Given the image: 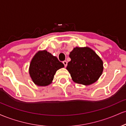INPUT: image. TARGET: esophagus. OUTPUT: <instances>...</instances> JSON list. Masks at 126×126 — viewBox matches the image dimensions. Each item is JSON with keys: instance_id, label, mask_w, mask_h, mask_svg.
Masks as SVG:
<instances>
[{"instance_id": "1", "label": "esophagus", "mask_w": 126, "mask_h": 126, "mask_svg": "<svg viewBox=\"0 0 126 126\" xmlns=\"http://www.w3.org/2000/svg\"><path fill=\"white\" fill-rule=\"evenodd\" d=\"M63 64H64V66H65V67H66V66H67V62L66 61V60H64V61H63Z\"/></svg>"}]
</instances>
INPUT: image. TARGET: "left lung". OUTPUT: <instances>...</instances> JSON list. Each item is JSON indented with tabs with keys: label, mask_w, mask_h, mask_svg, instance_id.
Masks as SVG:
<instances>
[{
	"label": "left lung",
	"mask_w": 126,
	"mask_h": 126,
	"mask_svg": "<svg viewBox=\"0 0 126 126\" xmlns=\"http://www.w3.org/2000/svg\"><path fill=\"white\" fill-rule=\"evenodd\" d=\"M71 59L66 69L72 80L79 84L89 85L99 79L103 71V62L89 47H76L70 52Z\"/></svg>",
	"instance_id": "left-lung-1"
}]
</instances>
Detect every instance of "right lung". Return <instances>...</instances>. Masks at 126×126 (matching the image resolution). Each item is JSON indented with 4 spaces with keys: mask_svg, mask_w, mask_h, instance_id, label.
Returning a JSON list of instances; mask_svg holds the SVG:
<instances>
[{
    "mask_svg": "<svg viewBox=\"0 0 126 126\" xmlns=\"http://www.w3.org/2000/svg\"><path fill=\"white\" fill-rule=\"evenodd\" d=\"M64 64L46 50L40 51L33 57L30 66L32 80L38 86H47L51 83L56 71Z\"/></svg>",
    "mask_w": 126,
    "mask_h": 126,
    "instance_id": "obj_1",
    "label": "right lung"
}]
</instances>
